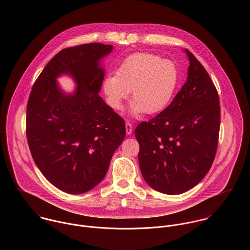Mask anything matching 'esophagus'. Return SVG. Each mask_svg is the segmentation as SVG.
Instances as JSON below:
<instances>
[{
    "label": "esophagus",
    "mask_w": 250,
    "mask_h": 250,
    "mask_svg": "<svg viewBox=\"0 0 250 250\" xmlns=\"http://www.w3.org/2000/svg\"><path fill=\"white\" fill-rule=\"evenodd\" d=\"M125 130H126V134L127 135L132 133V125H131V124H129V123L125 124Z\"/></svg>",
    "instance_id": "34e87169"
}]
</instances>
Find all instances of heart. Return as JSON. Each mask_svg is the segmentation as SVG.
Listing matches in <instances>:
<instances>
[{
	"label": "heart",
	"instance_id": "b5f03b06",
	"mask_svg": "<svg viewBox=\"0 0 250 250\" xmlns=\"http://www.w3.org/2000/svg\"><path fill=\"white\" fill-rule=\"evenodd\" d=\"M178 84V71L169 59L150 53L127 56L103 83L107 104L121 110L131 91V114L163 111L170 104Z\"/></svg>",
	"mask_w": 250,
	"mask_h": 250
}]
</instances>
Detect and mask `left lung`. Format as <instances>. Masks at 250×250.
Returning a JSON list of instances; mask_svg holds the SVG:
<instances>
[{
  "label": "left lung",
  "mask_w": 250,
  "mask_h": 250,
  "mask_svg": "<svg viewBox=\"0 0 250 250\" xmlns=\"http://www.w3.org/2000/svg\"><path fill=\"white\" fill-rule=\"evenodd\" d=\"M187 82L170 104L135 128L145 181L167 194L189 191L207 174L216 156L221 107L218 91L192 53Z\"/></svg>",
  "instance_id": "1"
}]
</instances>
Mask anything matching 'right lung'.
Here are the masks:
<instances>
[{
  "instance_id": "right-lung-1",
  "label": "right lung",
  "mask_w": 250,
  "mask_h": 250,
  "mask_svg": "<svg viewBox=\"0 0 250 250\" xmlns=\"http://www.w3.org/2000/svg\"><path fill=\"white\" fill-rule=\"evenodd\" d=\"M112 49L102 43L63 49L49 61L29 94L26 133L32 158L42 174L68 194L96 187L125 137L124 119L99 96L104 78L100 60ZM63 73L77 83L73 94L56 83Z\"/></svg>"
}]
</instances>
